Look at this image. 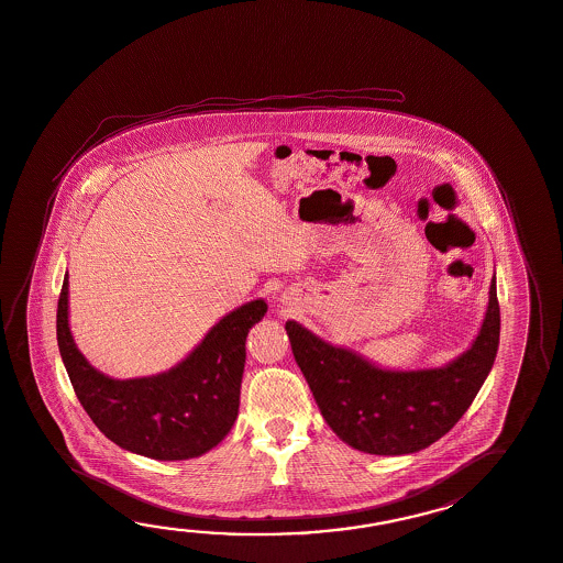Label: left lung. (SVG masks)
Returning <instances> with one entry per match:
<instances>
[{"instance_id":"8db88e82","label":"left lung","mask_w":563,"mask_h":563,"mask_svg":"<svg viewBox=\"0 0 563 563\" xmlns=\"http://www.w3.org/2000/svg\"><path fill=\"white\" fill-rule=\"evenodd\" d=\"M286 330L322 418L344 444L377 456L413 454L456 426L493 368L500 334L497 277L476 339L444 366L385 368L296 320Z\"/></svg>"}]
</instances>
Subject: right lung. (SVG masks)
Returning <instances> with one entry per match:
<instances>
[{"instance_id": "1", "label": "right lung", "mask_w": 563, "mask_h": 563, "mask_svg": "<svg viewBox=\"0 0 563 563\" xmlns=\"http://www.w3.org/2000/svg\"><path fill=\"white\" fill-rule=\"evenodd\" d=\"M265 312L262 298L247 301L210 328L178 365L150 377L113 379L75 344L66 274L56 339L80 406L111 442L154 460H188L207 454L231 432L239 413L245 340Z\"/></svg>"}]
</instances>
